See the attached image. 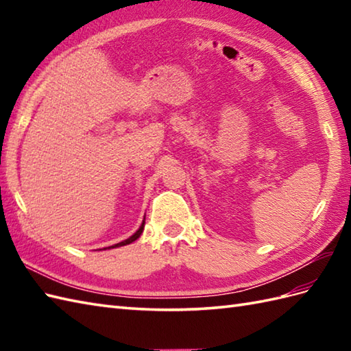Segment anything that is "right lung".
Listing matches in <instances>:
<instances>
[{
	"label": "right lung",
	"instance_id": "right-lung-1",
	"mask_svg": "<svg viewBox=\"0 0 351 351\" xmlns=\"http://www.w3.org/2000/svg\"><path fill=\"white\" fill-rule=\"evenodd\" d=\"M143 228H145V221L143 223H141V226L138 228V230H137V232L136 234H134L132 237H130L128 238V240H125V241H122V243H117V244H114V245H111V249H113V247H121V245H126V244H130V243H132V241H136L137 240V238L141 235V232H143Z\"/></svg>",
	"mask_w": 351,
	"mask_h": 351
}]
</instances>
